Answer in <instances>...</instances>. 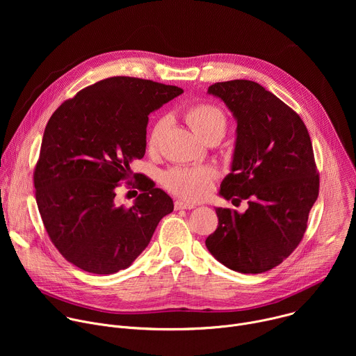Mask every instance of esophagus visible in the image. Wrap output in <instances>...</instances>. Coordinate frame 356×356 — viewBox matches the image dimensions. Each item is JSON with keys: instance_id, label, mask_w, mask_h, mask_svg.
Listing matches in <instances>:
<instances>
[{"instance_id": "34e87169", "label": "esophagus", "mask_w": 356, "mask_h": 356, "mask_svg": "<svg viewBox=\"0 0 356 356\" xmlns=\"http://www.w3.org/2000/svg\"><path fill=\"white\" fill-rule=\"evenodd\" d=\"M175 209L176 210H193V209H195V204H193V202L183 201V200H177L175 202Z\"/></svg>"}]
</instances>
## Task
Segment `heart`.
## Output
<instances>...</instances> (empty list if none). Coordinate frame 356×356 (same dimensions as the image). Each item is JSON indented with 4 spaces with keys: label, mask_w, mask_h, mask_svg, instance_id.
<instances>
[{
    "label": "heart",
    "mask_w": 356,
    "mask_h": 356,
    "mask_svg": "<svg viewBox=\"0 0 356 356\" xmlns=\"http://www.w3.org/2000/svg\"><path fill=\"white\" fill-rule=\"evenodd\" d=\"M186 122L190 128L202 139L222 138L227 129L225 114L213 104H195L184 111ZM168 127V118L156 121L154 128L150 129L147 138L149 149H156L161 138ZM217 179V170L211 166H197V168H173L162 176V181L168 190L186 198V200H201L204 198L213 187Z\"/></svg>",
    "instance_id": "obj_1"
}]
</instances>
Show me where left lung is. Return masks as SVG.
Returning <instances> with one entry per match:
<instances>
[{"instance_id":"obj_1","label":"left lung","mask_w":356,"mask_h":356,"mask_svg":"<svg viewBox=\"0 0 356 356\" xmlns=\"http://www.w3.org/2000/svg\"><path fill=\"white\" fill-rule=\"evenodd\" d=\"M207 92L236 121L231 173L218 194L248 200V210L216 207L218 227L206 246L231 270L264 273L280 265L306 232L320 187L312 139L301 118L255 81L216 83Z\"/></svg>"}]
</instances>
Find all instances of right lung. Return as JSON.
I'll return each mask as SVG.
<instances>
[{
	"label": "right lung",
	"mask_w": 356,
	"mask_h": 356,
	"mask_svg": "<svg viewBox=\"0 0 356 356\" xmlns=\"http://www.w3.org/2000/svg\"><path fill=\"white\" fill-rule=\"evenodd\" d=\"M181 88L110 77L79 91L50 117L33 173L49 238L74 266L94 275L127 269L149 245L173 200L143 177L134 206L115 202L131 163L146 150L147 115Z\"/></svg>",
	"instance_id": "add662e5"
}]
</instances>
